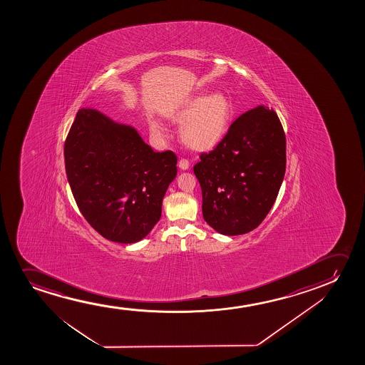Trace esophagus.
<instances>
[{"label":"esophagus","instance_id":"obj_1","mask_svg":"<svg viewBox=\"0 0 365 365\" xmlns=\"http://www.w3.org/2000/svg\"><path fill=\"white\" fill-rule=\"evenodd\" d=\"M178 165H180V168L182 170H188V168H190V160H185V158H182V160H180Z\"/></svg>","mask_w":365,"mask_h":365}]
</instances>
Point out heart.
I'll use <instances>...</instances> for the list:
<instances>
[{"instance_id":"obj_1","label":"heart","mask_w":365,"mask_h":365,"mask_svg":"<svg viewBox=\"0 0 365 365\" xmlns=\"http://www.w3.org/2000/svg\"><path fill=\"white\" fill-rule=\"evenodd\" d=\"M233 115L230 100L223 93H205L188 101L180 110L170 115L175 122H183L180 140L193 150H207L220 142L228 128ZM150 130L160 133L155 120L150 122Z\"/></svg>"}]
</instances>
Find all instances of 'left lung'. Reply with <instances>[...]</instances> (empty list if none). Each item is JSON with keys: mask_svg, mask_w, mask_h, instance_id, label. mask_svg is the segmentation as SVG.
<instances>
[{"mask_svg": "<svg viewBox=\"0 0 365 365\" xmlns=\"http://www.w3.org/2000/svg\"><path fill=\"white\" fill-rule=\"evenodd\" d=\"M285 135L264 106L240 115L215 150L193 167L205 222L220 235H245L274 205L285 173Z\"/></svg>", "mask_w": 365, "mask_h": 365, "instance_id": "1", "label": "left lung"}]
</instances>
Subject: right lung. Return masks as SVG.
<instances>
[{"instance_id": "1", "label": "right lung", "mask_w": 365, "mask_h": 365, "mask_svg": "<svg viewBox=\"0 0 365 365\" xmlns=\"http://www.w3.org/2000/svg\"><path fill=\"white\" fill-rule=\"evenodd\" d=\"M66 175L86 220L106 240H143L162 215L177 155L155 152L132 125L81 108L65 142Z\"/></svg>"}]
</instances>
